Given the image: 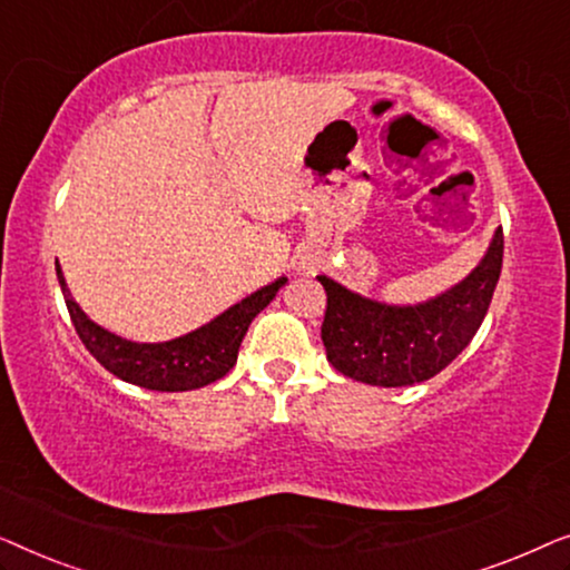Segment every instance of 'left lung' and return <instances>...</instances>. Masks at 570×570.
I'll list each match as a JSON object with an SVG mask.
<instances>
[{"instance_id":"8db88e82","label":"left lung","mask_w":570,"mask_h":570,"mask_svg":"<svg viewBox=\"0 0 570 570\" xmlns=\"http://www.w3.org/2000/svg\"><path fill=\"white\" fill-rule=\"evenodd\" d=\"M503 230L462 283L415 306H389L326 275L322 340L326 361L371 386H412L441 373L478 334L501 277Z\"/></svg>"}]
</instances>
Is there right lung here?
Listing matches in <instances>:
<instances>
[{
  "label": "right lung",
  "instance_id": "right-lung-1",
  "mask_svg": "<svg viewBox=\"0 0 570 570\" xmlns=\"http://www.w3.org/2000/svg\"><path fill=\"white\" fill-rule=\"evenodd\" d=\"M57 277L61 293H65L69 318L90 355L116 379L153 389V392H189V389L207 386L223 379L238 361V347L246 337L248 324L259 311L269 306L279 287L287 283V277H279L275 283L259 287L236 306L215 316L209 324L184 334V337L168 342H131L90 322L69 293L59 262Z\"/></svg>",
  "mask_w": 570,
  "mask_h": 570
}]
</instances>
